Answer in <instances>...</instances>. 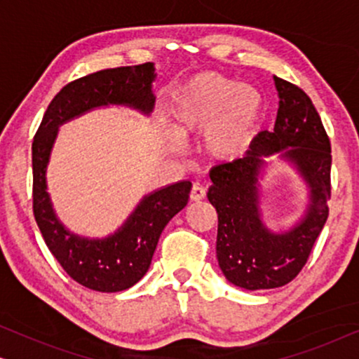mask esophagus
<instances>
[{"mask_svg": "<svg viewBox=\"0 0 359 359\" xmlns=\"http://www.w3.org/2000/svg\"><path fill=\"white\" fill-rule=\"evenodd\" d=\"M191 201H201L205 198V188L201 184H194L193 188H191Z\"/></svg>", "mask_w": 359, "mask_h": 359, "instance_id": "obj_1", "label": "esophagus"}]
</instances>
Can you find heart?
<instances>
[{
    "label": "heart",
    "mask_w": 359,
    "mask_h": 359,
    "mask_svg": "<svg viewBox=\"0 0 359 359\" xmlns=\"http://www.w3.org/2000/svg\"><path fill=\"white\" fill-rule=\"evenodd\" d=\"M262 106V95L248 83L215 72L198 73L175 95L176 134L170 135V145L173 149L180 145L178 135L204 132L203 149L210 160L220 163L237 160L257 134Z\"/></svg>",
    "instance_id": "b5f03b06"
}]
</instances>
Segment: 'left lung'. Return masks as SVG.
Wrapping results in <instances>:
<instances>
[{
	"label": "left lung",
	"mask_w": 359,
	"mask_h": 359,
	"mask_svg": "<svg viewBox=\"0 0 359 359\" xmlns=\"http://www.w3.org/2000/svg\"><path fill=\"white\" fill-rule=\"evenodd\" d=\"M273 80L279 97L274 129L259 132L242 158L212 168L208 191L219 217V266L229 283L247 291L292 281L328 217L332 150L320 116L301 88ZM279 163L297 171L308 201L291 228L271 231L262 219L261 183Z\"/></svg>",
	"instance_id": "left-lung-1"
}]
</instances>
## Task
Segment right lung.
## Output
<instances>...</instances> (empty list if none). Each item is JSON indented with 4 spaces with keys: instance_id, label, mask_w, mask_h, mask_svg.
I'll list each match as a JSON object with an SVG mask.
<instances>
[{
    "instance_id": "add662e5",
    "label": "right lung",
    "mask_w": 359,
    "mask_h": 359,
    "mask_svg": "<svg viewBox=\"0 0 359 359\" xmlns=\"http://www.w3.org/2000/svg\"><path fill=\"white\" fill-rule=\"evenodd\" d=\"M155 63L111 68L63 86L48 104L32 144L34 217L67 274L100 292L126 291L149 271L166 224L188 204L191 181L166 184L139 201L121 227L101 238L73 233L58 219L47 189V166L60 126L101 107H127L149 117L155 107Z\"/></svg>"
}]
</instances>
